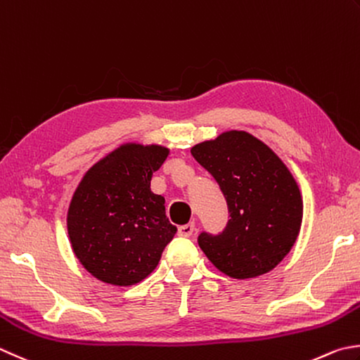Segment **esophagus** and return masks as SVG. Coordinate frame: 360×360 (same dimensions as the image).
Wrapping results in <instances>:
<instances>
[{"label":"esophagus","instance_id":"obj_1","mask_svg":"<svg viewBox=\"0 0 360 360\" xmlns=\"http://www.w3.org/2000/svg\"><path fill=\"white\" fill-rule=\"evenodd\" d=\"M194 230H195L194 222H189V224H185V226H180L179 227V235L188 238V236H191L194 233Z\"/></svg>","mask_w":360,"mask_h":360}]
</instances>
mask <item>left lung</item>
I'll return each mask as SVG.
<instances>
[{
  "label": "left lung",
  "mask_w": 360,
  "mask_h": 360,
  "mask_svg": "<svg viewBox=\"0 0 360 360\" xmlns=\"http://www.w3.org/2000/svg\"><path fill=\"white\" fill-rule=\"evenodd\" d=\"M191 153L219 183L230 213L221 235L200 233L203 254L233 279L269 273L301 230L304 205L293 174L273 148L241 130L199 142Z\"/></svg>",
  "instance_id": "1"
}]
</instances>
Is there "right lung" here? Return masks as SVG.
Segmentation results:
<instances>
[{"mask_svg": "<svg viewBox=\"0 0 360 360\" xmlns=\"http://www.w3.org/2000/svg\"><path fill=\"white\" fill-rule=\"evenodd\" d=\"M160 144L124 142L87 169L67 210L72 250L83 268L110 285H134L158 266L177 233L165 198L150 189L167 158Z\"/></svg>", "mask_w": 360, "mask_h": 360, "instance_id": "right-lung-1", "label": "right lung"}]
</instances>
